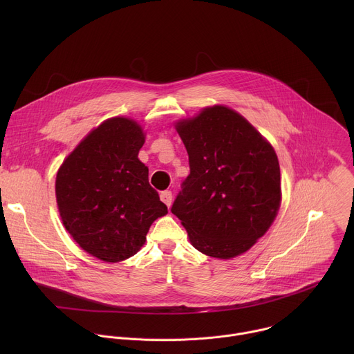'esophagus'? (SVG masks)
Returning <instances> with one entry per match:
<instances>
[{
	"instance_id": "obj_1",
	"label": "esophagus",
	"mask_w": 354,
	"mask_h": 354,
	"mask_svg": "<svg viewBox=\"0 0 354 354\" xmlns=\"http://www.w3.org/2000/svg\"><path fill=\"white\" fill-rule=\"evenodd\" d=\"M160 197H161V200L164 201V203H165L168 207H171V205H172V192H171V190H164V192H161Z\"/></svg>"
}]
</instances>
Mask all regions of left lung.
<instances>
[{
	"label": "left lung",
	"mask_w": 354,
	"mask_h": 354,
	"mask_svg": "<svg viewBox=\"0 0 354 354\" xmlns=\"http://www.w3.org/2000/svg\"><path fill=\"white\" fill-rule=\"evenodd\" d=\"M190 174L171 212L201 254L231 259L274 221L280 167L273 147L243 116L216 105L176 123Z\"/></svg>",
	"instance_id": "left-lung-1"
}]
</instances>
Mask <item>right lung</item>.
Listing matches in <instances>:
<instances>
[{"instance_id": "obj_1", "label": "right lung", "mask_w": 354, "mask_h": 354, "mask_svg": "<svg viewBox=\"0 0 354 354\" xmlns=\"http://www.w3.org/2000/svg\"><path fill=\"white\" fill-rule=\"evenodd\" d=\"M145 141L133 119L112 118L93 129L56 176L62 221L74 241L104 262L136 255L158 217L168 213L138 160Z\"/></svg>"}]
</instances>
